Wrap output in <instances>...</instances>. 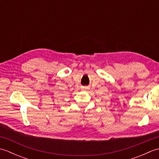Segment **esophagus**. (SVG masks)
Instances as JSON below:
<instances>
[{"label": "esophagus", "mask_w": 159, "mask_h": 159, "mask_svg": "<svg viewBox=\"0 0 159 159\" xmlns=\"http://www.w3.org/2000/svg\"><path fill=\"white\" fill-rule=\"evenodd\" d=\"M90 88L89 87H81V89L83 90V91H87V90H89Z\"/></svg>", "instance_id": "esophagus-1"}]
</instances>
